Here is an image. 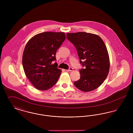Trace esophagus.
Returning a JSON list of instances; mask_svg holds the SVG:
<instances>
[{"mask_svg":"<svg viewBox=\"0 0 133 133\" xmlns=\"http://www.w3.org/2000/svg\"><path fill=\"white\" fill-rule=\"evenodd\" d=\"M73 70V68H72V67H70L69 68V69L67 70L66 71H72Z\"/></svg>","mask_w":133,"mask_h":133,"instance_id":"1","label":"esophagus"}]
</instances>
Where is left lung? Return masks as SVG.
<instances>
[{
  "label": "left lung",
  "mask_w": 133,
  "mask_h": 133,
  "mask_svg": "<svg viewBox=\"0 0 133 133\" xmlns=\"http://www.w3.org/2000/svg\"><path fill=\"white\" fill-rule=\"evenodd\" d=\"M67 38L76 48L80 62V78L74 85L83 92L98 88L107 78L110 60L106 46L97 35L84 32L67 33Z\"/></svg>",
  "instance_id": "left-lung-1"
}]
</instances>
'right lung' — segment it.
Returning a JSON list of instances; mask_svg holds the SVG:
<instances>
[{
	"mask_svg": "<svg viewBox=\"0 0 133 133\" xmlns=\"http://www.w3.org/2000/svg\"><path fill=\"white\" fill-rule=\"evenodd\" d=\"M64 32H45L32 37L27 43L22 56L26 76L39 90H47L56 83L61 73L57 68L56 54L65 40Z\"/></svg>",
	"mask_w": 133,
	"mask_h": 133,
	"instance_id": "1",
	"label": "right lung"
}]
</instances>
